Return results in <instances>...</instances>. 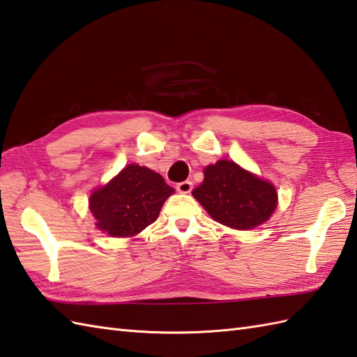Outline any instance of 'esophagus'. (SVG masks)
<instances>
[{
	"instance_id": "34e87169",
	"label": "esophagus",
	"mask_w": 357,
	"mask_h": 357,
	"mask_svg": "<svg viewBox=\"0 0 357 357\" xmlns=\"http://www.w3.org/2000/svg\"><path fill=\"white\" fill-rule=\"evenodd\" d=\"M177 191L181 194H189L192 191V181L191 180L180 181V183L177 185Z\"/></svg>"
}]
</instances>
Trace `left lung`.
I'll return each mask as SVG.
<instances>
[{
    "mask_svg": "<svg viewBox=\"0 0 357 357\" xmlns=\"http://www.w3.org/2000/svg\"><path fill=\"white\" fill-rule=\"evenodd\" d=\"M192 195L213 220L240 231L264 223L276 208L273 185L229 160L206 166Z\"/></svg>",
    "mask_w": 357,
    "mask_h": 357,
    "instance_id": "obj_1",
    "label": "left lung"
}]
</instances>
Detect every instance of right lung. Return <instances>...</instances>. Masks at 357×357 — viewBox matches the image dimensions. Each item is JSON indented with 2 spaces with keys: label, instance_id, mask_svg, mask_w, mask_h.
I'll list each match as a JSON object with an SVG mask.
<instances>
[{
  "label": "right lung",
  "instance_id": "obj_1",
  "mask_svg": "<svg viewBox=\"0 0 357 357\" xmlns=\"http://www.w3.org/2000/svg\"><path fill=\"white\" fill-rule=\"evenodd\" d=\"M174 189L145 166L128 165L90 197L96 226L112 236H132L154 223Z\"/></svg>",
  "mask_w": 357,
  "mask_h": 357
}]
</instances>
